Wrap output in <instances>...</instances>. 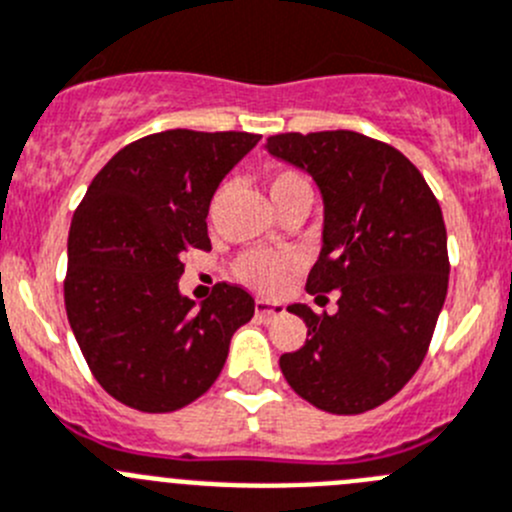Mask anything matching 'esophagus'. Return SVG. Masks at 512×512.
I'll return each instance as SVG.
<instances>
[{
	"instance_id": "34e87169",
	"label": "esophagus",
	"mask_w": 512,
	"mask_h": 512,
	"mask_svg": "<svg viewBox=\"0 0 512 512\" xmlns=\"http://www.w3.org/2000/svg\"><path fill=\"white\" fill-rule=\"evenodd\" d=\"M255 312L260 317H275L285 312V307L280 302H270V300H255Z\"/></svg>"
}]
</instances>
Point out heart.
<instances>
[{
  "label": "heart",
  "instance_id": "obj_1",
  "mask_svg": "<svg viewBox=\"0 0 512 512\" xmlns=\"http://www.w3.org/2000/svg\"><path fill=\"white\" fill-rule=\"evenodd\" d=\"M267 192H270L272 205H280L292 192L307 187V180L297 170H270L265 175ZM297 257L292 252H247L237 260V275L242 282L257 287L262 292H272L285 282V277L295 270Z\"/></svg>",
  "mask_w": 512,
  "mask_h": 512
}]
</instances>
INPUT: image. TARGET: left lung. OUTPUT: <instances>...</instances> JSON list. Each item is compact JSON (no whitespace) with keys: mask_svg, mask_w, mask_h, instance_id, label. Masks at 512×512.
<instances>
[{"mask_svg":"<svg viewBox=\"0 0 512 512\" xmlns=\"http://www.w3.org/2000/svg\"><path fill=\"white\" fill-rule=\"evenodd\" d=\"M270 155L310 172L325 200L320 260L305 290H340L335 315L290 305L307 325L280 357L290 388L332 415H360L405 388L428 355L448 295V232L418 167L350 130L285 132Z\"/></svg>","mask_w":512,"mask_h":512,"instance_id":"obj_1","label":"left lung"}]
</instances>
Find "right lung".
<instances>
[{"instance_id": "add662e5", "label": "right lung", "mask_w": 512, "mask_h": 512, "mask_svg": "<svg viewBox=\"0 0 512 512\" xmlns=\"http://www.w3.org/2000/svg\"><path fill=\"white\" fill-rule=\"evenodd\" d=\"M257 142L252 132L147 135L97 172L74 210L64 307L94 380L127 408L175 413L195 403L255 315L240 285L217 282L197 307L177 280L185 252L212 250V195Z\"/></svg>"}]
</instances>
